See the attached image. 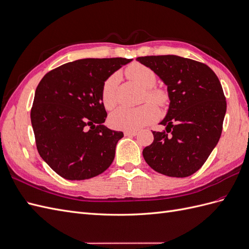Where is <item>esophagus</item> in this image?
<instances>
[{"label": "esophagus", "mask_w": 249, "mask_h": 249, "mask_svg": "<svg viewBox=\"0 0 249 249\" xmlns=\"http://www.w3.org/2000/svg\"><path fill=\"white\" fill-rule=\"evenodd\" d=\"M124 135H125V136H129V137L136 136L137 132H136V131H125V132H124Z\"/></svg>", "instance_id": "34e87169"}]
</instances>
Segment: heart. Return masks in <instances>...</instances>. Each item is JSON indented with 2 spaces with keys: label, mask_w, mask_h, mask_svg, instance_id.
Masks as SVG:
<instances>
[{
  "label": "heart",
  "mask_w": 249,
  "mask_h": 249,
  "mask_svg": "<svg viewBox=\"0 0 249 249\" xmlns=\"http://www.w3.org/2000/svg\"><path fill=\"white\" fill-rule=\"evenodd\" d=\"M126 77L138 86L144 89L145 95L148 100L163 107L168 102L167 93L162 89L153 88L156 84V73L149 67L133 63L125 70ZM118 76L112 74L103 84L101 99L104 107L107 110L112 109L116 104V86ZM159 112L153 104H144L139 107L127 108L119 107L113 111L109 116V124L114 129L124 131H136L142 126L148 124L157 119Z\"/></svg>",
  "instance_id": "heart-1"
}]
</instances>
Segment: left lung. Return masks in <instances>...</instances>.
Returning a JSON list of instances; mask_svg holds the SVG:
<instances>
[{
  "label": "left lung",
  "mask_w": 249,
  "mask_h": 249,
  "mask_svg": "<svg viewBox=\"0 0 249 249\" xmlns=\"http://www.w3.org/2000/svg\"><path fill=\"white\" fill-rule=\"evenodd\" d=\"M167 86L169 106L153 131L154 142L143 149L157 172L186 178L207 161L221 136L227 102L219 79L206 64L176 55L136 58Z\"/></svg>",
  "instance_id": "8db88e82"
}]
</instances>
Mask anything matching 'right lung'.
<instances>
[{"mask_svg":"<svg viewBox=\"0 0 249 249\" xmlns=\"http://www.w3.org/2000/svg\"><path fill=\"white\" fill-rule=\"evenodd\" d=\"M132 59L87 58L51 71L36 88L31 123L37 150L60 177L82 180L112 164L123 132L104 124L103 84Z\"/></svg>","mask_w":249,"mask_h":249,"instance_id":"1","label":"right lung"}]
</instances>
